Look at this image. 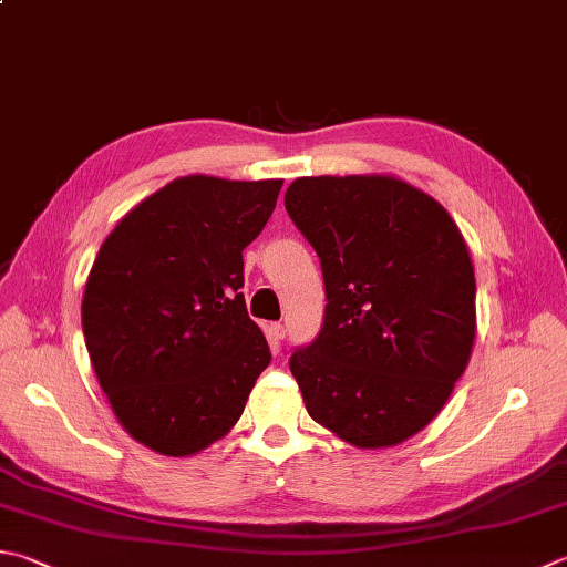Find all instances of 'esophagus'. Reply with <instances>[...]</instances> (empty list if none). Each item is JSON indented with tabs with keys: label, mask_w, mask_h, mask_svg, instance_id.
Masks as SVG:
<instances>
[{
	"label": "esophagus",
	"mask_w": 567,
	"mask_h": 567,
	"mask_svg": "<svg viewBox=\"0 0 567 567\" xmlns=\"http://www.w3.org/2000/svg\"><path fill=\"white\" fill-rule=\"evenodd\" d=\"M285 334H287V329H285V324H280V321H275V324H270V337L275 341H282Z\"/></svg>",
	"instance_id": "1"
}]
</instances>
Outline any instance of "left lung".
<instances>
[{
  "instance_id": "1",
  "label": "left lung",
  "mask_w": 567,
  "mask_h": 567,
  "mask_svg": "<svg viewBox=\"0 0 567 567\" xmlns=\"http://www.w3.org/2000/svg\"><path fill=\"white\" fill-rule=\"evenodd\" d=\"M285 208L321 260L324 327L290 371L309 417L359 450L417 435L472 357V255L447 208L393 174L302 176Z\"/></svg>"
}]
</instances>
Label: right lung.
I'll list each match as a JSON object with an SVG mask.
<instances>
[{
  "instance_id": "add662e5",
  "label": "right lung",
  "mask_w": 567,
  "mask_h": 567,
  "mask_svg": "<svg viewBox=\"0 0 567 567\" xmlns=\"http://www.w3.org/2000/svg\"><path fill=\"white\" fill-rule=\"evenodd\" d=\"M282 179L192 174L144 198L97 250L81 317L110 408L140 445L192 457L228 435L270 349L243 297V248Z\"/></svg>"
}]
</instances>
